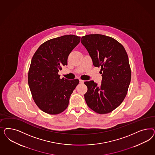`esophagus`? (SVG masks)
Masks as SVG:
<instances>
[{
    "instance_id": "obj_1",
    "label": "esophagus",
    "mask_w": 155,
    "mask_h": 155,
    "mask_svg": "<svg viewBox=\"0 0 155 155\" xmlns=\"http://www.w3.org/2000/svg\"><path fill=\"white\" fill-rule=\"evenodd\" d=\"M84 82V81H83V80H80V84H83Z\"/></svg>"
}]
</instances>
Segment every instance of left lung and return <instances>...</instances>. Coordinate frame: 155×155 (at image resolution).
<instances>
[{"instance_id":"8db88e82","label":"left lung","mask_w":155,"mask_h":155,"mask_svg":"<svg viewBox=\"0 0 155 155\" xmlns=\"http://www.w3.org/2000/svg\"><path fill=\"white\" fill-rule=\"evenodd\" d=\"M95 67H101L100 86L93 81H86L84 99L91 110L100 114L112 112L122 103L131 82V71L124 48L115 39L99 34L81 38Z\"/></svg>"}]
</instances>
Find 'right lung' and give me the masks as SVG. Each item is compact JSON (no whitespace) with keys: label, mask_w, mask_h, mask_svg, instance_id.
I'll return each instance as SVG.
<instances>
[{"label":"right lung","mask_w":155,"mask_h":155,"mask_svg":"<svg viewBox=\"0 0 155 155\" xmlns=\"http://www.w3.org/2000/svg\"><path fill=\"white\" fill-rule=\"evenodd\" d=\"M80 40L73 35L52 38L42 44L33 55L28 84L35 102L44 113L56 115L68 106L79 80L61 79L58 73L62 66L68 65V56Z\"/></svg>","instance_id":"add662e5"}]
</instances>
